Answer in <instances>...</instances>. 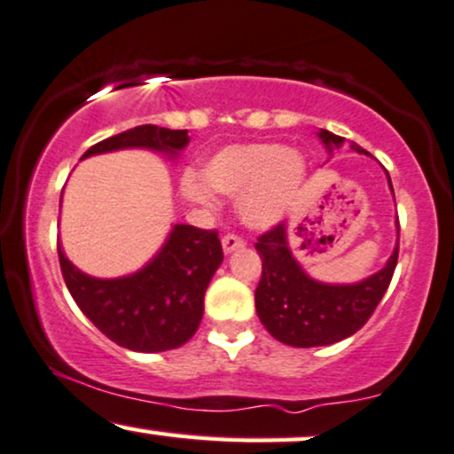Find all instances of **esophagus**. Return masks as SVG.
I'll return each mask as SVG.
<instances>
[{"mask_svg":"<svg viewBox=\"0 0 454 454\" xmlns=\"http://www.w3.org/2000/svg\"><path fill=\"white\" fill-rule=\"evenodd\" d=\"M244 247H247V242H244L239 236H233V233H229V236L223 238V250H225L227 254L233 253V250H238V248H244Z\"/></svg>","mask_w":454,"mask_h":454,"instance_id":"obj_1","label":"esophagus"}]
</instances>
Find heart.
Listing matches in <instances>:
<instances>
[{
	"mask_svg": "<svg viewBox=\"0 0 454 454\" xmlns=\"http://www.w3.org/2000/svg\"><path fill=\"white\" fill-rule=\"evenodd\" d=\"M308 165L280 144H236L207 159L201 178L184 172L180 193L195 206H215V193L238 197V215L253 229L278 225L300 197Z\"/></svg>",
	"mask_w": 454,
	"mask_h": 454,
	"instance_id": "1",
	"label": "heart"
}]
</instances>
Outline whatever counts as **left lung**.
<instances>
[{
	"mask_svg": "<svg viewBox=\"0 0 454 454\" xmlns=\"http://www.w3.org/2000/svg\"><path fill=\"white\" fill-rule=\"evenodd\" d=\"M318 140L332 154L344 144V137L321 129ZM350 151L365 153L359 144H350ZM388 189L393 193L391 176L387 172ZM397 244L391 257L376 274L359 282H321L312 278L293 254L289 244V223H280L254 244L263 274L254 291V308L259 321L282 344L297 348L329 346L359 332L376 310L388 289L399 253V221Z\"/></svg>",
	"mask_w": 454,
	"mask_h": 454,
	"instance_id": "left-lung-1",
	"label": "left lung"
}]
</instances>
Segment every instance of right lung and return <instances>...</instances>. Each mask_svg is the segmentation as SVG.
<instances>
[{
    "instance_id": "right-lung-1",
    "label": "right lung",
    "mask_w": 454,
    "mask_h": 454,
    "mask_svg": "<svg viewBox=\"0 0 454 454\" xmlns=\"http://www.w3.org/2000/svg\"><path fill=\"white\" fill-rule=\"evenodd\" d=\"M186 144V129L140 125L95 144L82 159L140 148L176 161ZM57 250L63 278L84 317L112 342L136 353H163L193 338L204 317L206 289L223 263L218 233L183 223L169 229L151 261L119 278L84 274L66 257L61 242Z\"/></svg>"
}]
</instances>
